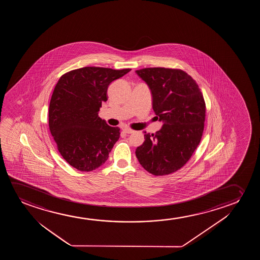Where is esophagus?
I'll return each mask as SVG.
<instances>
[{"mask_svg": "<svg viewBox=\"0 0 260 260\" xmlns=\"http://www.w3.org/2000/svg\"><path fill=\"white\" fill-rule=\"evenodd\" d=\"M123 132H124L125 134H132V133L134 132V131L132 129V128H123Z\"/></svg>", "mask_w": 260, "mask_h": 260, "instance_id": "34e87169", "label": "esophagus"}]
</instances>
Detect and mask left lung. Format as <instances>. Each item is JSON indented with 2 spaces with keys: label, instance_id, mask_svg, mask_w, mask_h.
<instances>
[{
  "label": "left lung",
  "instance_id": "obj_1",
  "mask_svg": "<svg viewBox=\"0 0 260 260\" xmlns=\"http://www.w3.org/2000/svg\"><path fill=\"white\" fill-rule=\"evenodd\" d=\"M136 73L151 89L153 111L164 122L155 134H145L136 156L151 174H171L188 161L201 142L206 115L203 93L180 69L143 68Z\"/></svg>",
  "mask_w": 260,
  "mask_h": 260
}]
</instances>
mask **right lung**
<instances>
[{
  "label": "right lung",
  "mask_w": 260,
  "mask_h": 260,
  "mask_svg": "<svg viewBox=\"0 0 260 260\" xmlns=\"http://www.w3.org/2000/svg\"><path fill=\"white\" fill-rule=\"evenodd\" d=\"M129 68L86 67L66 73L55 86L49 108V127L57 150L72 167L91 171L103 165L120 138V128L99 116L111 82Z\"/></svg>",
  "instance_id": "obj_1"
}]
</instances>
